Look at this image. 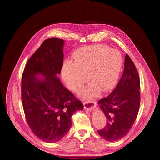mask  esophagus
<instances>
[{"label":"esophagus","mask_w":160,"mask_h":160,"mask_svg":"<svg viewBox=\"0 0 160 160\" xmlns=\"http://www.w3.org/2000/svg\"><path fill=\"white\" fill-rule=\"evenodd\" d=\"M84 109L87 111H92L96 108V106H97V103L95 102H86L83 103Z\"/></svg>","instance_id":"1"}]
</instances>
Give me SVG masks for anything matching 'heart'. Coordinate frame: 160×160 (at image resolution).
<instances>
[{
    "label": "heart",
    "instance_id": "b5f03b06",
    "mask_svg": "<svg viewBox=\"0 0 160 160\" xmlns=\"http://www.w3.org/2000/svg\"><path fill=\"white\" fill-rule=\"evenodd\" d=\"M122 66V57L119 51L105 45L82 48L74 55V62L66 61L62 66V77L67 87L79 91L88 80L91 84L85 89L82 97L92 98L100 91L111 90L118 81Z\"/></svg>",
    "mask_w": 160,
    "mask_h": 160
}]
</instances>
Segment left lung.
<instances>
[{
  "mask_svg": "<svg viewBox=\"0 0 160 160\" xmlns=\"http://www.w3.org/2000/svg\"><path fill=\"white\" fill-rule=\"evenodd\" d=\"M122 77L114 90L98 103L107 124L98 131L108 142L117 141L129 132L138 115L140 103V82L133 62L126 54Z\"/></svg>",
  "mask_w": 160,
  "mask_h": 160,
  "instance_id": "obj_1",
  "label": "left lung"
}]
</instances>
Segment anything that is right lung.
<instances>
[{"mask_svg":"<svg viewBox=\"0 0 160 160\" xmlns=\"http://www.w3.org/2000/svg\"><path fill=\"white\" fill-rule=\"evenodd\" d=\"M64 40L44 41L26 63L22 77V102L27 122L42 141L58 142L70 129L71 116L82 102L60 82Z\"/></svg>","mask_w":160,"mask_h":160,"instance_id":"right-lung-1","label":"right lung"}]
</instances>
